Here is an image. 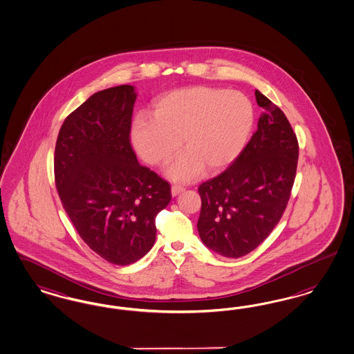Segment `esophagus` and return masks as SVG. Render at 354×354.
Listing matches in <instances>:
<instances>
[{"mask_svg": "<svg viewBox=\"0 0 354 354\" xmlns=\"http://www.w3.org/2000/svg\"><path fill=\"white\" fill-rule=\"evenodd\" d=\"M183 190H185V189H183V186H181V185H173V186H171V196H178Z\"/></svg>", "mask_w": 354, "mask_h": 354, "instance_id": "34e87169", "label": "esophagus"}]
</instances>
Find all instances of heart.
Segmentation results:
<instances>
[{
  "mask_svg": "<svg viewBox=\"0 0 354 354\" xmlns=\"http://www.w3.org/2000/svg\"><path fill=\"white\" fill-rule=\"evenodd\" d=\"M254 113L248 98L239 92L193 86L167 93L156 100L151 118L132 123L131 143L139 156L162 167L178 152L167 174L189 183L207 171L228 167L243 151L253 126Z\"/></svg>",
  "mask_w": 354,
  "mask_h": 354,
  "instance_id": "obj_1",
  "label": "heart"
}]
</instances>
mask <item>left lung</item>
I'll list each match as a JSON object with an SVG mask.
<instances>
[{
  "label": "left lung",
  "instance_id": "1",
  "mask_svg": "<svg viewBox=\"0 0 354 354\" xmlns=\"http://www.w3.org/2000/svg\"><path fill=\"white\" fill-rule=\"evenodd\" d=\"M254 95L265 111L257 131L228 169L198 187L201 240L231 259L270 235L288 206L298 165V139L286 115L262 93Z\"/></svg>",
  "mask_w": 354,
  "mask_h": 354
}]
</instances>
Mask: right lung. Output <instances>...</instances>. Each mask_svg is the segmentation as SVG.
I'll use <instances>...</instances> for the list:
<instances>
[{
  "mask_svg": "<svg viewBox=\"0 0 354 354\" xmlns=\"http://www.w3.org/2000/svg\"><path fill=\"white\" fill-rule=\"evenodd\" d=\"M136 93L119 85L94 93L66 117L55 147V183L88 247L130 265L155 244L156 215L171 185L138 162L130 139Z\"/></svg>",
  "mask_w": 354,
  "mask_h": 354,
  "instance_id": "1",
  "label": "right lung"
}]
</instances>
